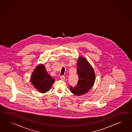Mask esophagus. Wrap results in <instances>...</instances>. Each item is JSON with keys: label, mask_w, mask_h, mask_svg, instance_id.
I'll list each match as a JSON object with an SVG mask.
<instances>
[{"label": "esophagus", "mask_w": 132, "mask_h": 132, "mask_svg": "<svg viewBox=\"0 0 132 132\" xmlns=\"http://www.w3.org/2000/svg\"><path fill=\"white\" fill-rule=\"evenodd\" d=\"M61 80H64L65 79V78L64 76H63V75H61Z\"/></svg>", "instance_id": "esophagus-1"}]
</instances>
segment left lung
Here are the masks:
<instances>
[{
    "instance_id": "8db88e82",
    "label": "left lung",
    "mask_w": 132,
    "mask_h": 132,
    "mask_svg": "<svg viewBox=\"0 0 132 132\" xmlns=\"http://www.w3.org/2000/svg\"><path fill=\"white\" fill-rule=\"evenodd\" d=\"M77 73L79 80L75 87L70 86L71 92L80 96L87 93L93 86L95 75L93 68L87 60L82 57L79 58L77 63Z\"/></svg>"
}]
</instances>
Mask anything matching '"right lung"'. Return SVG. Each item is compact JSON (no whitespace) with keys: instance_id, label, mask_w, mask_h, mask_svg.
I'll list each match as a JSON object with an SVG mask.
<instances>
[{"instance_id":"1","label":"right lung","mask_w":132,"mask_h":132,"mask_svg":"<svg viewBox=\"0 0 132 132\" xmlns=\"http://www.w3.org/2000/svg\"><path fill=\"white\" fill-rule=\"evenodd\" d=\"M30 80L40 93H45L50 90L55 80L48 74L45 66L40 64L36 68L32 73Z\"/></svg>"}]
</instances>
